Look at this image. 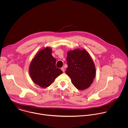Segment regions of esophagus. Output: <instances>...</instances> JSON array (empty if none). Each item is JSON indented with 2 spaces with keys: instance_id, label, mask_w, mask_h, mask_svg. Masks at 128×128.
Instances as JSON below:
<instances>
[{
  "instance_id": "obj_1",
  "label": "esophagus",
  "mask_w": 128,
  "mask_h": 128,
  "mask_svg": "<svg viewBox=\"0 0 128 128\" xmlns=\"http://www.w3.org/2000/svg\"><path fill=\"white\" fill-rule=\"evenodd\" d=\"M61 69L62 70V71L63 72H64V71H65V69H64V67H62Z\"/></svg>"
}]
</instances>
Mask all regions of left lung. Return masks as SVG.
Segmentation results:
<instances>
[{
  "label": "left lung",
  "instance_id": "obj_1",
  "mask_svg": "<svg viewBox=\"0 0 128 128\" xmlns=\"http://www.w3.org/2000/svg\"><path fill=\"white\" fill-rule=\"evenodd\" d=\"M66 60L68 67L65 72L72 84L79 90L90 86L95 77L96 68L88 52L84 49L70 50Z\"/></svg>",
  "mask_w": 128,
  "mask_h": 128
}]
</instances>
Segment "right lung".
Wrapping results in <instances>:
<instances>
[{
    "label": "right lung",
    "instance_id": "add662e5",
    "mask_svg": "<svg viewBox=\"0 0 128 128\" xmlns=\"http://www.w3.org/2000/svg\"><path fill=\"white\" fill-rule=\"evenodd\" d=\"M52 48H44L35 54L29 71L32 81L43 88L49 86L63 71L56 67V60L52 54Z\"/></svg>",
    "mask_w": 128,
    "mask_h": 128
}]
</instances>
